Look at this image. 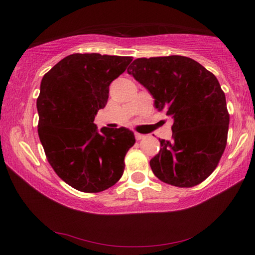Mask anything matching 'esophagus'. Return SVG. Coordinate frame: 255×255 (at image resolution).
Returning <instances> with one entry per match:
<instances>
[{
	"label": "esophagus",
	"instance_id": "1",
	"mask_svg": "<svg viewBox=\"0 0 255 255\" xmlns=\"http://www.w3.org/2000/svg\"><path fill=\"white\" fill-rule=\"evenodd\" d=\"M134 137L137 140H141V139L145 138V134H141V133H134Z\"/></svg>",
	"mask_w": 255,
	"mask_h": 255
}]
</instances>
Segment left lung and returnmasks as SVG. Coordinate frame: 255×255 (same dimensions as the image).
I'll use <instances>...</instances> for the list:
<instances>
[{
	"label": "left lung",
	"instance_id": "obj_1",
	"mask_svg": "<svg viewBox=\"0 0 255 255\" xmlns=\"http://www.w3.org/2000/svg\"><path fill=\"white\" fill-rule=\"evenodd\" d=\"M128 73L148 90L156 109L174 121L172 139H159L160 151L149 161L154 175L180 188L203 182L228 140L230 115L217 78L182 55L135 59Z\"/></svg>",
	"mask_w": 255,
	"mask_h": 255
}]
</instances>
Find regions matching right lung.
Segmentation results:
<instances>
[{
  "instance_id": "1",
  "label": "right lung",
  "mask_w": 255,
  "mask_h": 255,
  "mask_svg": "<svg viewBox=\"0 0 255 255\" xmlns=\"http://www.w3.org/2000/svg\"><path fill=\"white\" fill-rule=\"evenodd\" d=\"M131 61V57L74 53L41 80L40 142L54 172L76 190L100 193L123 175L125 154L135 142L133 132L123 127L99 131L94 120L106 107L110 83Z\"/></svg>"
}]
</instances>
